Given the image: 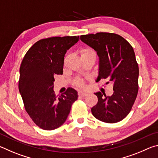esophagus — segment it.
<instances>
[{"label":"esophagus","instance_id":"1","mask_svg":"<svg viewBox=\"0 0 158 158\" xmlns=\"http://www.w3.org/2000/svg\"><path fill=\"white\" fill-rule=\"evenodd\" d=\"M87 95L88 93L86 91H83V90H80V91H79V95L81 96V97H84V96Z\"/></svg>","mask_w":158,"mask_h":158}]
</instances>
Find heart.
<instances>
[{
    "mask_svg": "<svg viewBox=\"0 0 158 158\" xmlns=\"http://www.w3.org/2000/svg\"><path fill=\"white\" fill-rule=\"evenodd\" d=\"M85 53H95V52L91 49H89V48H85L81 50V54H85ZM76 85H78V86H83L84 85V81H82L81 79H77L75 81Z\"/></svg>",
    "mask_w": 158,
    "mask_h": 158,
    "instance_id": "1",
    "label": "heart"
}]
</instances>
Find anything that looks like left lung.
Listing matches in <instances>:
<instances>
[{"label": "left lung", "instance_id": "left-lung-1", "mask_svg": "<svg viewBox=\"0 0 158 158\" xmlns=\"http://www.w3.org/2000/svg\"><path fill=\"white\" fill-rule=\"evenodd\" d=\"M81 40L99 56L98 79H107L114 93L97 92L98 103L91 109L95 118L108 123L122 121L132 109L139 90V66L131 44L119 35L98 33L84 35Z\"/></svg>", "mask_w": 158, "mask_h": 158}]
</instances>
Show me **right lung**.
Returning a JSON list of instances; mask_svg holds the SVG:
<instances>
[{
    "mask_svg": "<svg viewBox=\"0 0 158 158\" xmlns=\"http://www.w3.org/2000/svg\"><path fill=\"white\" fill-rule=\"evenodd\" d=\"M79 36L52 37L35 42L26 52L19 69V90L26 112L39 127L52 130L65 122L77 92L68 88L57 98L56 74H63L64 56Z\"/></svg>",
    "mask_w": 158,
    "mask_h": 158,
    "instance_id": "add662e5",
    "label": "right lung"
}]
</instances>
